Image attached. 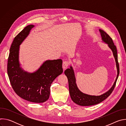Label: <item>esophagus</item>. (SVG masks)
<instances>
[{
    "mask_svg": "<svg viewBox=\"0 0 126 126\" xmlns=\"http://www.w3.org/2000/svg\"><path fill=\"white\" fill-rule=\"evenodd\" d=\"M69 64V63L68 61H64V62H63V64H62V67H63V69L64 70L66 69L68 67Z\"/></svg>",
    "mask_w": 126,
    "mask_h": 126,
    "instance_id": "esophagus-1",
    "label": "esophagus"
}]
</instances>
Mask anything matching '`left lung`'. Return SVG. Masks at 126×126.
Returning <instances> with one entry per match:
<instances>
[{
	"mask_svg": "<svg viewBox=\"0 0 126 126\" xmlns=\"http://www.w3.org/2000/svg\"><path fill=\"white\" fill-rule=\"evenodd\" d=\"M99 31L102 38V42L107 44L113 52V55L116 62L117 75L113 86L108 91L99 96L90 95L83 93L79 89L76 84V79L73 68L71 65L70 68L67 69L64 71V74L67 76L68 80L70 95L72 100L75 103L82 106H89L96 105L108 97L113 91L119 74V66L118 61L116 47L114 45L112 38L104 31L101 29H99Z\"/></svg>",
	"mask_w": 126,
	"mask_h": 126,
	"instance_id": "1",
	"label": "left lung"
}]
</instances>
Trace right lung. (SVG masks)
<instances>
[{"label":"right lung","mask_w":126,"mask_h":126,"mask_svg":"<svg viewBox=\"0 0 126 126\" xmlns=\"http://www.w3.org/2000/svg\"><path fill=\"white\" fill-rule=\"evenodd\" d=\"M34 26H27L14 38L10 48L7 73L12 87L17 95L28 101L40 103L49 99L51 84L63 73L62 60H46L33 72L22 69L19 62L20 45Z\"/></svg>","instance_id":"obj_1"}]
</instances>
